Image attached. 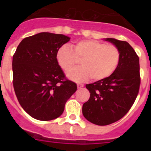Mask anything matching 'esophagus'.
Listing matches in <instances>:
<instances>
[{
    "mask_svg": "<svg viewBox=\"0 0 151 151\" xmlns=\"http://www.w3.org/2000/svg\"><path fill=\"white\" fill-rule=\"evenodd\" d=\"M84 86L83 84H77V88H82Z\"/></svg>",
    "mask_w": 151,
    "mask_h": 151,
    "instance_id": "34e87169",
    "label": "esophagus"
}]
</instances>
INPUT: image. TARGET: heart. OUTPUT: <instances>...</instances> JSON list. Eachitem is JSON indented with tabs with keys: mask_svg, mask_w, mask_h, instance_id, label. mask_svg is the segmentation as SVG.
Listing matches in <instances>:
<instances>
[{
	"mask_svg": "<svg viewBox=\"0 0 151 151\" xmlns=\"http://www.w3.org/2000/svg\"><path fill=\"white\" fill-rule=\"evenodd\" d=\"M56 60L60 68L68 71L81 60L83 66L67 73V77L76 83H83L91 77L94 81L107 78L119 65L121 52L116 46L104 42L85 39L71 47L63 46L56 53Z\"/></svg>",
	"mask_w": 151,
	"mask_h": 151,
	"instance_id": "heart-1",
	"label": "heart"
}]
</instances>
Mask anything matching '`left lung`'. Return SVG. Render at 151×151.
Segmentation results:
<instances>
[{"instance_id":"1","label":"left lung","mask_w":151,"mask_h":151,"mask_svg":"<svg viewBox=\"0 0 151 151\" xmlns=\"http://www.w3.org/2000/svg\"><path fill=\"white\" fill-rule=\"evenodd\" d=\"M121 52L119 65L107 78L85 85L91 96L83 104V114L91 123L106 126L122 118L134 102L140 85L139 60L128 42L104 39Z\"/></svg>"}]
</instances>
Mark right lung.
<instances>
[{
  "mask_svg": "<svg viewBox=\"0 0 151 151\" xmlns=\"http://www.w3.org/2000/svg\"><path fill=\"white\" fill-rule=\"evenodd\" d=\"M69 40L65 35L42 32L22 39L13 55L17 98L35 119L47 121L60 117L77 91L76 83L66 80L56 60L58 50Z\"/></svg>",
  "mask_w": 151,
  "mask_h": 151,
  "instance_id": "add662e5",
  "label": "right lung"
}]
</instances>
